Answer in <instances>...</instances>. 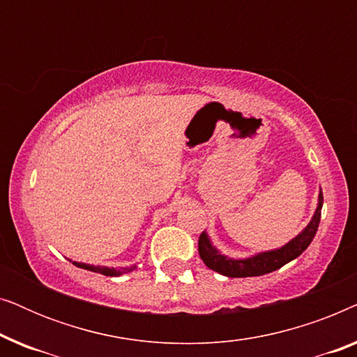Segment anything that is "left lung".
<instances>
[{
    "label": "left lung",
    "mask_w": 357,
    "mask_h": 357,
    "mask_svg": "<svg viewBox=\"0 0 357 357\" xmlns=\"http://www.w3.org/2000/svg\"><path fill=\"white\" fill-rule=\"evenodd\" d=\"M321 206H324V193H319V204L312 216L310 222L297 234V236L275 250L260 252L257 255L247 257V258H229L222 255L216 247L213 245L211 238L206 232H203L199 236L198 241V252L199 257L204 265L211 268L213 271L224 275L227 278H248V276H261L266 273L280 270L281 266H284L286 263H289L301 255L307 247L310 245V242L314 241L317 229H319L320 222V214Z\"/></svg>",
    "instance_id": "left-lung-1"
}]
</instances>
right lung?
<instances>
[{
  "instance_id": "1",
  "label": "right lung",
  "mask_w": 357,
  "mask_h": 357,
  "mask_svg": "<svg viewBox=\"0 0 357 357\" xmlns=\"http://www.w3.org/2000/svg\"><path fill=\"white\" fill-rule=\"evenodd\" d=\"M73 265H76L77 268H82V270H87V271L100 273V275H105V276H120V275H125V273L133 271L135 268H136V265H133V266H126V268L96 266V265H89V263H81V261H73Z\"/></svg>"
}]
</instances>
